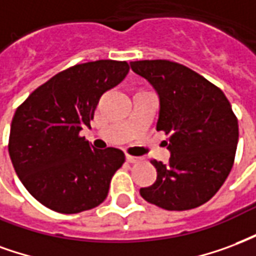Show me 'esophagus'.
I'll return each instance as SVG.
<instances>
[{
  "instance_id": "esophagus-1",
  "label": "esophagus",
  "mask_w": 256,
  "mask_h": 256,
  "mask_svg": "<svg viewBox=\"0 0 256 256\" xmlns=\"http://www.w3.org/2000/svg\"><path fill=\"white\" fill-rule=\"evenodd\" d=\"M126 161L130 162V164H135V162L140 161V158H138V156H130V154H126Z\"/></svg>"
}]
</instances>
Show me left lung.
I'll return each mask as SVG.
<instances>
[{"mask_svg":"<svg viewBox=\"0 0 256 256\" xmlns=\"http://www.w3.org/2000/svg\"><path fill=\"white\" fill-rule=\"evenodd\" d=\"M130 68L160 96L156 130L170 135L168 164L151 160L156 180L140 188L147 202L190 210L210 200L230 173L238 140V118L221 90L168 60L132 61Z\"/></svg>","mask_w":256,"mask_h":256,"instance_id":"1","label":"left lung"}]
</instances>
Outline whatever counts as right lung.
I'll return each instance as SVG.
<instances>
[{"mask_svg": "<svg viewBox=\"0 0 256 256\" xmlns=\"http://www.w3.org/2000/svg\"><path fill=\"white\" fill-rule=\"evenodd\" d=\"M126 61L98 60L60 72L16 109L9 156L26 190L39 203L76 214L104 202L124 152L96 150L79 135L90 126L104 92L122 82Z\"/></svg>", "mask_w": 256, "mask_h": 256, "instance_id": "right-lung-1", "label": "right lung"}]
</instances>
